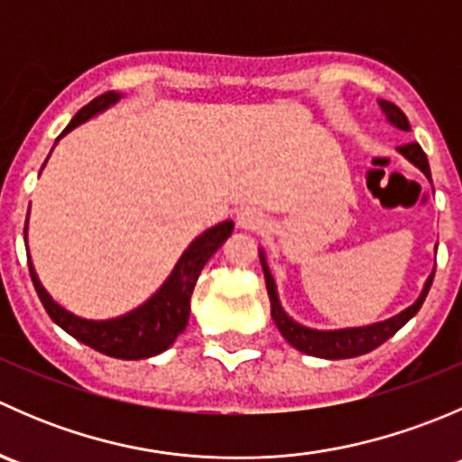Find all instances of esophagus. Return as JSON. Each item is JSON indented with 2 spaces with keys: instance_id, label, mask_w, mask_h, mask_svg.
Instances as JSON below:
<instances>
[{
  "instance_id": "34e87169",
  "label": "esophagus",
  "mask_w": 462,
  "mask_h": 462,
  "mask_svg": "<svg viewBox=\"0 0 462 462\" xmlns=\"http://www.w3.org/2000/svg\"><path fill=\"white\" fill-rule=\"evenodd\" d=\"M236 226L244 227V230H257L261 226V214L253 208H241L236 212Z\"/></svg>"
}]
</instances>
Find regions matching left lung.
Segmentation results:
<instances>
[{"label": "left lung", "instance_id": "obj_1", "mask_svg": "<svg viewBox=\"0 0 462 462\" xmlns=\"http://www.w3.org/2000/svg\"><path fill=\"white\" fill-rule=\"evenodd\" d=\"M380 109L384 111L386 120L391 125H395L398 129L402 132H409V120L393 102H386V100H377ZM398 152L402 153L407 161H411L427 179L431 180V171H430V162H427L425 152L418 143H409L398 147ZM261 259V268H263V277H265V288H268V297H270V313H273L274 324H277L279 333L283 335L291 346H295L297 351L306 353V356H315V357H324V360H346V357H357V356H365V353L374 351V348L384 344L386 339L393 337L413 315L420 310L422 301H425L427 292H430L431 282H433V273L427 279L425 288H422L420 297L413 301L409 309H404L402 313H398L395 318L384 319V321H377V324L371 326H360V328H339V330H315L309 328V326H301L297 324L295 319H291L286 315V310L282 309L279 304V297H277V286H274V279L270 274L268 263H265L263 257V250L259 253Z\"/></svg>", "mask_w": 462, "mask_h": 462}]
</instances>
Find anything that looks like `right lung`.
I'll list each match as a JSON object with an SVG mask.
<instances>
[{"label":"right lung","instance_id":"right-lung-1","mask_svg":"<svg viewBox=\"0 0 462 462\" xmlns=\"http://www.w3.org/2000/svg\"><path fill=\"white\" fill-rule=\"evenodd\" d=\"M118 97L120 93L114 91H106L102 93V96H97L96 100L88 102L87 106H82V109L73 116V120L67 125V129L60 134V138H62L64 134L71 132V129H76L78 125L87 123L88 118H93L96 114L105 111L106 106H111L114 102H118ZM26 226H29V217H26ZM232 230H235V223L223 221L218 223V226L205 230L201 236H197V239L189 244V248L183 253V257L179 259V263L174 265V270H171V274L167 277V282L158 288L156 295H153L152 300L144 301L143 306H138L136 310H132V313L123 315V318L93 321L76 318L73 313L64 310L62 306L55 304L49 297V292L42 288L29 257L32 286H35L37 295H40V301L44 304L49 318L53 319L60 328L67 330L71 337H76L78 342L87 344V346L96 348V351L105 353V356L109 357H118V360H143V357H153L158 356V353L165 351V348H170L171 344H174V339L185 330L189 318V297H192L194 286H197L199 274H201L208 259L212 257V254L221 248L223 241L232 235Z\"/></svg>","mask_w":462,"mask_h":462}]
</instances>
